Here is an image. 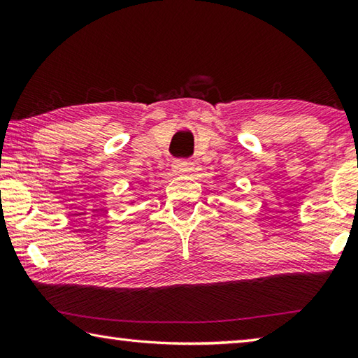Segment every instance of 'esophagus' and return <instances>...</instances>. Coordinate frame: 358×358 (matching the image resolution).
Segmentation results:
<instances>
[{
    "label": "esophagus",
    "mask_w": 358,
    "mask_h": 358,
    "mask_svg": "<svg viewBox=\"0 0 358 358\" xmlns=\"http://www.w3.org/2000/svg\"><path fill=\"white\" fill-rule=\"evenodd\" d=\"M172 169H173L175 173L185 175V173L191 171V162H187L186 159H177V161H173Z\"/></svg>",
    "instance_id": "1"
}]
</instances>
